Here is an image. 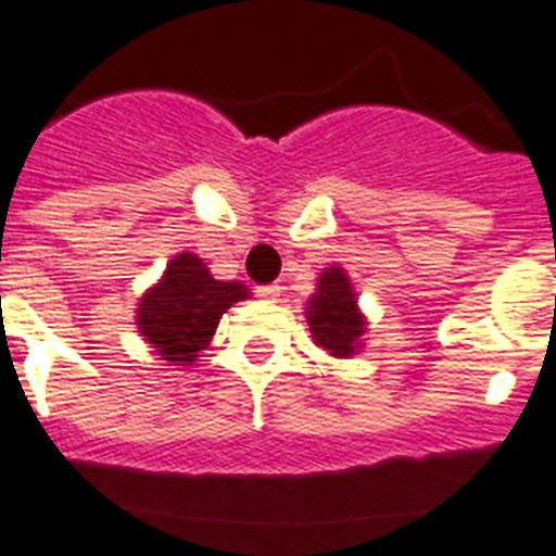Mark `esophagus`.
Masks as SVG:
<instances>
[{
  "instance_id": "34e87169",
  "label": "esophagus",
  "mask_w": 556,
  "mask_h": 556,
  "mask_svg": "<svg viewBox=\"0 0 556 556\" xmlns=\"http://www.w3.org/2000/svg\"><path fill=\"white\" fill-rule=\"evenodd\" d=\"M279 293H282V288L277 286V282H270V286H260L256 288V296H263V300H279Z\"/></svg>"
}]
</instances>
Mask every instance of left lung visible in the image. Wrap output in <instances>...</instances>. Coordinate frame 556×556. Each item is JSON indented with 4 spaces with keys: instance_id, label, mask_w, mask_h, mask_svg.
<instances>
[{
    "instance_id": "left-lung-1",
    "label": "left lung",
    "mask_w": 556,
    "mask_h": 556,
    "mask_svg": "<svg viewBox=\"0 0 556 556\" xmlns=\"http://www.w3.org/2000/svg\"><path fill=\"white\" fill-rule=\"evenodd\" d=\"M305 317L314 342L337 359H345L363 345L359 340L365 333V317L356 308V293L349 274L337 265L319 274L317 293L311 296Z\"/></svg>"
}]
</instances>
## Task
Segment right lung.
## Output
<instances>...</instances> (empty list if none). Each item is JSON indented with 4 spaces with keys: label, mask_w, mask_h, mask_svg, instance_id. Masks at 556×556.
Returning a JSON list of instances; mask_svg holds the SVG:
<instances>
[{
    "label": "right lung",
    "mask_w": 556,
    "mask_h": 556,
    "mask_svg": "<svg viewBox=\"0 0 556 556\" xmlns=\"http://www.w3.org/2000/svg\"><path fill=\"white\" fill-rule=\"evenodd\" d=\"M248 300L242 282L211 277L200 256H174L162 279L139 300V333L170 365H193L233 302Z\"/></svg>",
    "instance_id": "right-lung-1"
}]
</instances>
